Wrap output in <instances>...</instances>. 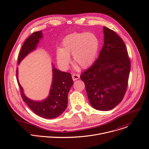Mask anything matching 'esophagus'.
Here are the masks:
<instances>
[{
    "mask_svg": "<svg viewBox=\"0 0 149 149\" xmlns=\"http://www.w3.org/2000/svg\"><path fill=\"white\" fill-rule=\"evenodd\" d=\"M80 78L79 74H72V79L73 80H77Z\"/></svg>",
    "mask_w": 149,
    "mask_h": 149,
    "instance_id": "esophagus-1",
    "label": "esophagus"
}]
</instances>
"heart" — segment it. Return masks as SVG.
Instances as JSON below:
<instances>
[{
  "label": "heart",
  "mask_w": 149,
  "mask_h": 149,
  "mask_svg": "<svg viewBox=\"0 0 149 149\" xmlns=\"http://www.w3.org/2000/svg\"><path fill=\"white\" fill-rule=\"evenodd\" d=\"M100 47L98 37L91 33H73L62 40L56 51V59L62 68L67 69L72 55L73 62L82 68L89 66L95 59ZM76 67L77 66L75 65Z\"/></svg>",
  "instance_id": "obj_1"
}]
</instances>
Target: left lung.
<instances>
[{
  "instance_id": "1",
  "label": "left lung",
  "mask_w": 149,
  "mask_h": 149,
  "mask_svg": "<svg viewBox=\"0 0 149 149\" xmlns=\"http://www.w3.org/2000/svg\"><path fill=\"white\" fill-rule=\"evenodd\" d=\"M104 42L98 58L82 73L91 106L99 111L113 109L123 100L128 85L130 61L123 40L103 27Z\"/></svg>"
}]
</instances>
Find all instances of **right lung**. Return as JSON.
<instances>
[{"mask_svg":"<svg viewBox=\"0 0 149 149\" xmlns=\"http://www.w3.org/2000/svg\"><path fill=\"white\" fill-rule=\"evenodd\" d=\"M42 37L41 31H40L33 33L26 39L19 55L18 64L36 48ZM52 71V83L48 97L42 101H35L24 95L23 89L18 80V68L16 70L17 80L23 101L36 114L47 119L55 118L65 111L68 105V93L73 84L70 73L61 72L55 69L54 66Z\"/></svg>","mask_w":149,"mask_h":149,"instance_id":"obj_1","label":"right lung"}]
</instances>
